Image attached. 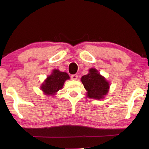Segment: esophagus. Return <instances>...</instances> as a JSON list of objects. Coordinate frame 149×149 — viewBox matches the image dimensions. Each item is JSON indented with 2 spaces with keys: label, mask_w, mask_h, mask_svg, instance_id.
Listing matches in <instances>:
<instances>
[{
  "label": "esophagus",
  "mask_w": 149,
  "mask_h": 149,
  "mask_svg": "<svg viewBox=\"0 0 149 149\" xmlns=\"http://www.w3.org/2000/svg\"><path fill=\"white\" fill-rule=\"evenodd\" d=\"M71 79L73 80H76L77 79V75L74 74L71 75Z\"/></svg>",
  "instance_id": "34e87169"
}]
</instances>
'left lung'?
<instances>
[{
	"mask_svg": "<svg viewBox=\"0 0 149 149\" xmlns=\"http://www.w3.org/2000/svg\"><path fill=\"white\" fill-rule=\"evenodd\" d=\"M81 81L87 90V96L89 98L100 100L104 99L108 94L109 83L95 68H91L89 74L82 76Z\"/></svg>",
	"mask_w": 149,
	"mask_h": 149,
	"instance_id": "8db88e82",
	"label": "left lung"
}]
</instances>
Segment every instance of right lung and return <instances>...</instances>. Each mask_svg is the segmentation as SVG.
<instances>
[{
    "label": "right lung",
    "mask_w": 149,
    "mask_h": 149,
    "mask_svg": "<svg viewBox=\"0 0 149 149\" xmlns=\"http://www.w3.org/2000/svg\"><path fill=\"white\" fill-rule=\"evenodd\" d=\"M69 79L70 76L67 73L60 72L58 70H54L52 74L42 84L41 89L45 95L53 96L62 89L64 82Z\"/></svg>",
    "instance_id": "add662e5"
}]
</instances>
